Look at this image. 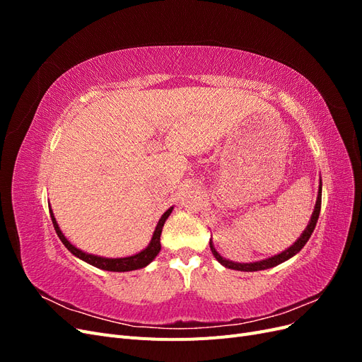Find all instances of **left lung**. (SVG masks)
I'll return each mask as SVG.
<instances>
[{
	"label": "left lung",
	"instance_id": "obj_1",
	"mask_svg": "<svg viewBox=\"0 0 362 362\" xmlns=\"http://www.w3.org/2000/svg\"><path fill=\"white\" fill-rule=\"evenodd\" d=\"M320 206H322V180H320V185H319V193H317V201H315V206H314V211L311 214V218L308 225H306L305 231L300 234V237L296 240V242L287 247L286 250H282L281 254H276L273 255L270 258H266V259H261V261H254V262H235V261H231V259H226L223 258L218 252L216 250L213 242L210 240V247H211V252L214 258L221 262V264L226 269H233V270H240V272H258V270H266V269H272L275 267L278 264H281V262L290 259L291 257H294L298 252H300V249L306 245V242H308L314 228H315V223L317 221H319V214H320Z\"/></svg>",
	"mask_w": 362,
	"mask_h": 362
}]
</instances>
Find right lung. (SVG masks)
Here are the masks:
<instances>
[{
	"mask_svg": "<svg viewBox=\"0 0 362 362\" xmlns=\"http://www.w3.org/2000/svg\"><path fill=\"white\" fill-rule=\"evenodd\" d=\"M173 210V206H170L168 211H164V214L160 217V221L156 226V231L152 234V238L149 245L144 249L137 252L134 255H129V257H122V258H105V257H100V255H93V254H87V252L78 249L76 246H74L69 240L64 237V234L62 233V229L56 221V217H54V213L49 206V214H51V221L54 228H56V233L59 235V238L62 240V243L68 247V250L71 252L72 255H75L76 258H80L83 261H86L87 264H90L93 267L98 269H103V270H108V272H131V270H137V269H144L148 264H151L154 258L158 255V252L161 249L160 245V235L163 231V226L164 222H166V218L170 216Z\"/></svg>",
	"mask_w": 362,
	"mask_h": 362,
	"instance_id": "obj_1",
	"label": "right lung"
}]
</instances>
